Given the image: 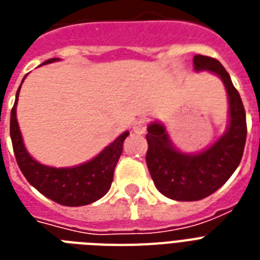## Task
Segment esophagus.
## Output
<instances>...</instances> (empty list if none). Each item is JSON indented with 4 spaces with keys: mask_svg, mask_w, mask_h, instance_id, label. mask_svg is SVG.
Here are the masks:
<instances>
[{
    "mask_svg": "<svg viewBox=\"0 0 260 260\" xmlns=\"http://www.w3.org/2000/svg\"><path fill=\"white\" fill-rule=\"evenodd\" d=\"M146 127H148L146 120H137L136 123L133 124V132L136 133V134H145L146 133Z\"/></svg>",
    "mask_w": 260,
    "mask_h": 260,
    "instance_id": "esophagus-1",
    "label": "esophagus"
}]
</instances>
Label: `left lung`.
<instances>
[{
    "mask_svg": "<svg viewBox=\"0 0 260 260\" xmlns=\"http://www.w3.org/2000/svg\"><path fill=\"white\" fill-rule=\"evenodd\" d=\"M194 69L209 70L224 82L231 118L226 133L210 148L195 154L179 152L161 123L149 124L146 134V164L154 186L162 195L183 202L199 201L216 192L240 164L247 138L244 106L224 66L212 57L195 55Z\"/></svg>",
    "mask_w": 260,
    "mask_h": 260,
    "instance_id": "left-lung-1",
    "label": "left lung"
}]
</instances>
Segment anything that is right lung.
<instances>
[{
    "label": "right lung",
    "mask_w": 260,
    "mask_h": 260,
    "mask_svg": "<svg viewBox=\"0 0 260 260\" xmlns=\"http://www.w3.org/2000/svg\"><path fill=\"white\" fill-rule=\"evenodd\" d=\"M59 61L51 58L42 65ZM25 78V77H24ZM23 84V82H21ZM21 86V85H20ZM20 88L16 93L15 106L11 112V138L16 161L28 182L54 202L63 206H84L98 201L107 194L114 179V170L119 160L123 142L128 132L120 134L112 144L90 161L69 168H54L40 164L29 156L24 146L19 123L16 119V106Z\"/></svg>",
    "instance_id": "1"
}]
</instances>
